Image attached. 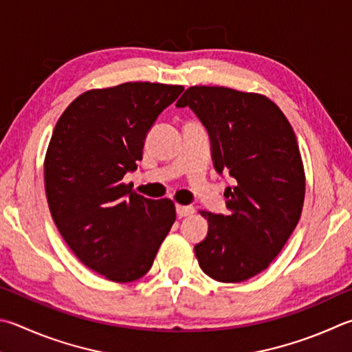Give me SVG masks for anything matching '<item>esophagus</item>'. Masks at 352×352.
<instances>
[{
    "mask_svg": "<svg viewBox=\"0 0 352 352\" xmlns=\"http://www.w3.org/2000/svg\"><path fill=\"white\" fill-rule=\"evenodd\" d=\"M177 214L178 217H188L190 214H194V206H183V204H177Z\"/></svg>",
    "mask_w": 352,
    "mask_h": 352,
    "instance_id": "1",
    "label": "esophagus"
}]
</instances>
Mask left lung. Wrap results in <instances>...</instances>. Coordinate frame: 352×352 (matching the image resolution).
<instances>
[{
  "label": "left lung",
  "instance_id": "left-lung-1",
  "mask_svg": "<svg viewBox=\"0 0 352 352\" xmlns=\"http://www.w3.org/2000/svg\"><path fill=\"white\" fill-rule=\"evenodd\" d=\"M189 106L206 126L219 174L229 172L228 215L208 210V235L194 251L201 271L240 283L265 271L291 237L305 201V169L296 133L266 95L223 86H192L177 107Z\"/></svg>",
  "mask_w": 352,
  "mask_h": 352
}]
</instances>
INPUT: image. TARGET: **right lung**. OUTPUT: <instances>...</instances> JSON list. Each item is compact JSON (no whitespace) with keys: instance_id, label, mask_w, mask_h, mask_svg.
<instances>
[{"instance_id":"obj_1","label":"right lung","mask_w":352,"mask_h":352,"mask_svg":"<svg viewBox=\"0 0 352 352\" xmlns=\"http://www.w3.org/2000/svg\"><path fill=\"white\" fill-rule=\"evenodd\" d=\"M182 92L149 81L91 89L55 124L44 157L50 215L76 258L111 282L143 277L175 221L174 201L140 195L123 177L137 169L146 133Z\"/></svg>"}]
</instances>
